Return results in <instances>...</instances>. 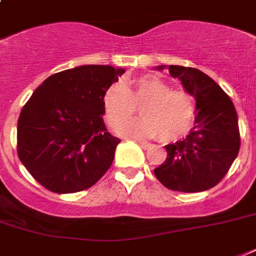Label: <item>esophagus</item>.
Here are the masks:
<instances>
[{"label": "esophagus", "instance_id": "1", "mask_svg": "<svg viewBox=\"0 0 256 256\" xmlns=\"http://www.w3.org/2000/svg\"><path fill=\"white\" fill-rule=\"evenodd\" d=\"M138 144H140V148H144V150H148V148H152V144H148V142H144V140H138Z\"/></svg>", "mask_w": 256, "mask_h": 256}]
</instances>
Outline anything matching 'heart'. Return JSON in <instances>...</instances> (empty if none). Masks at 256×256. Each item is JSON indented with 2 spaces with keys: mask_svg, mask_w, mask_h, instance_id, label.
I'll return each mask as SVG.
<instances>
[{
  "mask_svg": "<svg viewBox=\"0 0 256 256\" xmlns=\"http://www.w3.org/2000/svg\"><path fill=\"white\" fill-rule=\"evenodd\" d=\"M136 106L142 108L144 118L120 125V136L171 142L186 136L194 124V96L154 76L136 78L130 85L116 82L104 94V116L112 126L134 115Z\"/></svg>",
  "mask_w": 256,
  "mask_h": 256,
  "instance_id": "heart-1",
  "label": "heart"
}]
</instances>
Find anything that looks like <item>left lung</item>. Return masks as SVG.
Masks as SVG:
<instances>
[{
  "label": "left lung",
  "instance_id": "1",
  "mask_svg": "<svg viewBox=\"0 0 256 256\" xmlns=\"http://www.w3.org/2000/svg\"><path fill=\"white\" fill-rule=\"evenodd\" d=\"M178 78L195 100V124L182 140L164 146L168 158L154 168L164 187L182 192L208 190L220 182L240 148L238 116L232 100L216 82L194 68L160 65Z\"/></svg>",
  "mask_w": 256,
  "mask_h": 256
}]
</instances>
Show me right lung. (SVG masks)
Wrapping results in <instances>:
<instances>
[{"label": "right lung", "mask_w": 256, "mask_h": 256, "mask_svg": "<svg viewBox=\"0 0 256 256\" xmlns=\"http://www.w3.org/2000/svg\"><path fill=\"white\" fill-rule=\"evenodd\" d=\"M124 73L82 65L46 78L22 108L18 158L38 183L57 194L86 190L114 160L120 140L104 122V94Z\"/></svg>", "instance_id": "right-lung-1"}]
</instances>
